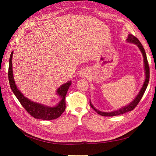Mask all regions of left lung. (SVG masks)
<instances>
[{
	"label": "left lung",
	"mask_w": 156,
	"mask_h": 156,
	"mask_svg": "<svg viewBox=\"0 0 156 156\" xmlns=\"http://www.w3.org/2000/svg\"><path fill=\"white\" fill-rule=\"evenodd\" d=\"M126 41L129 42V43H131V44H135L136 46L138 47V48L140 49L141 53H142V55H143V62H144V73H145L144 81L142 88H140L139 92L138 93L137 95L136 96V97L134 98V100L131 102H130L129 104H127L126 106L122 107L117 110L113 111L111 112H103L101 111H99L92 105L90 100V105L91 107L96 112H98L99 115H100L103 116H115L124 114V113H126L127 112H129V111H131L133 109H134L135 107L137 105L139 102L141 100V98H142L146 88H147V87H148L149 79H150V68H149V66H148V63L147 57H146V55L143 46L142 45V44H140L139 40L136 38V37H135L134 36H133L132 34H128V37H127Z\"/></svg>",
	"instance_id": "8db88e82"
}]
</instances>
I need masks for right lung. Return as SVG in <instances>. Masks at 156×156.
I'll list each match as a JSON object with an SVG mask.
<instances>
[{"instance_id": "right-lung-1", "label": "right lung", "mask_w": 156, "mask_h": 156, "mask_svg": "<svg viewBox=\"0 0 156 156\" xmlns=\"http://www.w3.org/2000/svg\"><path fill=\"white\" fill-rule=\"evenodd\" d=\"M13 51L12 52L10 61H9L8 69V79L10 88L15 96L20 101L22 106L25 110L35 119H41L44 120H51L57 119L62 114L66 108L65 98L68 89L72 84V81H69L67 83L61 85L56 91V94L60 97V100L56 105L53 107L48 106L41 103L31 101L29 98H26L21 92L18 89L14 81L13 69H12V56Z\"/></svg>"}]
</instances>
